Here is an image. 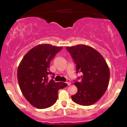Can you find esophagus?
Instances as JSON below:
<instances>
[{
    "instance_id": "esophagus-1",
    "label": "esophagus",
    "mask_w": 127,
    "mask_h": 127,
    "mask_svg": "<svg viewBox=\"0 0 127 127\" xmlns=\"http://www.w3.org/2000/svg\"><path fill=\"white\" fill-rule=\"evenodd\" d=\"M66 83H67V84L68 85H70L71 84V82H70V81L69 79H67V81H66Z\"/></svg>"
}]
</instances>
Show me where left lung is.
<instances>
[{
	"label": "left lung",
	"mask_w": 127,
	"mask_h": 127,
	"mask_svg": "<svg viewBox=\"0 0 127 127\" xmlns=\"http://www.w3.org/2000/svg\"><path fill=\"white\" fill-rule=\"evenodd\" d=\"M65 48L76 65L77 73H82L78 78L81 81H75L78 92L72 96V100L80 105H92L100 100L108 87V65L103 57L91 46L78 45Z\"/></svg>",
	"instance_id": "obj_1"
}]
</instances>
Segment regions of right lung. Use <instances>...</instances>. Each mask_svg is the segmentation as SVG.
Here are the masks:
<instances>
[{
  "label": "right lung",
  "instance_id": "right-lung-1",
  "mask_svg": "<svg viewBox=\"0 0 127 127\" xmlns=\"http://www.w3.org/2000/svg\"><path fill=\"white\" fill-rule=\"evenodd\" d=\"M62 46L50 44L37 45L24 55L20 62L17 78L23 95L32 106L37 109L51 107L56 102L58 91L67 85L55 82L54 73L49 70L50 62ZM49 74L53 75L49 80Z\"/></svg>",
  "mask_w": 127,
  "mask_h": 127
}]
</instances>
